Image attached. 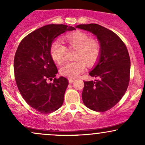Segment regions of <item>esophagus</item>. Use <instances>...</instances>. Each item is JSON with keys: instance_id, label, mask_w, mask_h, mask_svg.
<instances>
[{"instance_id": "obj_1", "label": "esophagus", "mask_w": 145, "mask_h": 145, "mask_svg": "<svg viewBox=\"0 0 145 145\" xmlns=\"http://www.w3.org/2000/svg\"><path fill=\"white\" fill-rule=\"evenodd\" d=\"M68 80H69V83H73L75 80H76L74 79V78H69V79H68Z\"/></svg>"}]
</instances>
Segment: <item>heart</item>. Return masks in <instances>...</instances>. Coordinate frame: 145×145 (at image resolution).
<instances>
[{"label": "heart", "instance_id": "heart-1", "mask_svg": "<svg viewBox=\"0 0 145 145\" xmlns=\"http://www.w3.org/2000/svg\"><path fill=\"white\" fill-rule=\"evenodd\" d=\"M65 40L69 47L77 49L75 56L77 61L65 64L61 67V74L75 78L86 71V63L89 66L95 64L100 56L101 46L97 39H92L86 33L80 31L67 35ZM67 52V48L61 41L56 40L52 44V58L58 65H61L65 61Z\"/></svg>", "mask_w": 145, "mask_h": 145}]
</instances>
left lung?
Listing matches in <instances>:
<instances>
[{
	"label": "left lung",
	"mask_w": 145,
	"mask_h": 145,
	"mask_svg": "<svg viewBox=\"0 0 145 145\" xmlns=\"http://www.w3.org/2000/svg\"><path fill=\"white\" fill-rule=\"evenodd\" d=\"M76 28L97 37L101 54L89 72L95 81H84L82 97L84 104L97 112L112 108L121 100L129 82L130 59L125 45L110 30L97 24H80Z\"/></svg>",
	"instance_id": "left-lung-1"
}]
</instances>
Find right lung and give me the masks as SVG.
<instances>
[{"label": "right lung", "instance_id": "add662e5", "mask_svg": "<svg viewBox=\"0 0 145 145\" xmlns=\"http://www.w3.org/2000/svg\"><path fill=\"white\" fill-rule=\"evenodd\" d=\"M74 30L64 24L46 25L25 37L16 50L14 67L18 90L26 102L41 113L54 112L63 104L68 80L55 78L58 69L50 48L60 35ZM53 77V83L47 82Z\"/></svg>", "mask_w": 145, "mask_h": 145}]
</instances>
